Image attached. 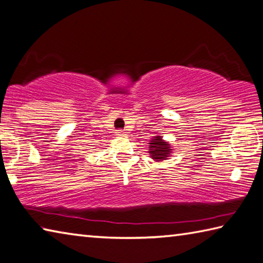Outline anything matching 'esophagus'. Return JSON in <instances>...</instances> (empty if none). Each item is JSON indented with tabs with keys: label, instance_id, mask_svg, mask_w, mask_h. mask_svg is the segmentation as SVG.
Segmentation results:
<instances>
[{
	"label": "esophagus",
	"instance_id": "34e87169",
	"mask_svg": "<svg viewBox=\"0 0 263 263\" xmlns=\"http://www.w3.org/2000/svg\"><path fill=\"white\" fill-rule=\"evenodd\" d=\"M115 135H117V136H123L124 135V132L121 130V129H119V130L115 132Z\"/></svg>",
	"mask_w": 263,
	"mask_h": 263
}]
</instances>
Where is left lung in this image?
I'll list each match as a JSON object with an SVG mask.
<instances>
[{
	"label": "left lung",
	"mask_w": 263,
	"mask_h": 263,
	"mask_svg": "<svg viewBox=\"0 0 263 263\" xmlns=\"http://www.w3.org/2000/svg\"><path fill=\"white\" fill-rule=\"evenodd\" d=\"M150 157L156 162L168 159L172 154V145L164 141L162 136H154L149 143Z\"/></svg>",
	"instance_id": "8db88e82"
}]
</instances>
